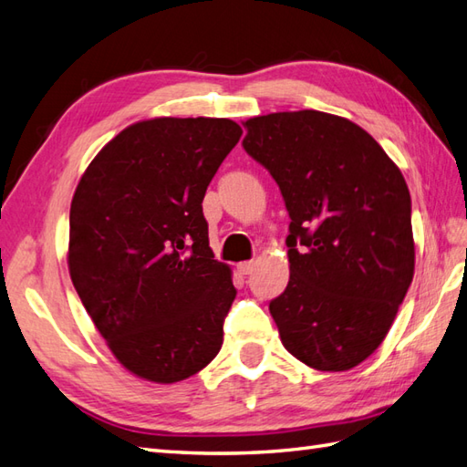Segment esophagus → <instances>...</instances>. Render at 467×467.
I'll use <instances>...</instances> for the list:
<instances>
[{
    "mask_svg": "<svg viewBox=\"0 0 467 467\" xmlns=\"http://www.w3.org/2000/svg\"><path fill=\"white\" fill-rule=\"evenodd\" d=\"M236 268L241 275H251L254 270V260H246V263H241Z\"/></svg>",
    "mask_w": 467,
    "mask_h": 467,
    "instance_id": "34e87169",
    "label": "esophagus"
}]
</instances>
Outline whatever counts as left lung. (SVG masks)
<instances>
[{"label":"left lung","mask_w":467,"mask_h":467,"mask_svg":"<svg viewBox=\"0 0 467 467\" xmlns=\"http://www.w3.org/2000/svg\"><path fill=\"white\" fill-rule=\"evenodd\" d=\"M244 127L290 216V280L268 306L280 340L310 368L350 370L382 344L414 276L408 184L348 119L306 109Z\"/></svg>","instance_id":"1"}]
</instances>
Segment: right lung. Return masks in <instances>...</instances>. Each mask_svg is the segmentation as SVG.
I'll return each instance as SVG.
<instances>
[{
  "mask_svg": "<svg viewBox=\"0 0 467 467\" xmlns=\"http://www.w3.org/2000/svg\"><path fill=\"white\" fill-rule=\"evenodd\" d=\"M241 135L231 119L140 121L75 189L73 286L117 360L149 382L184 380L223 346L236 288L209 246L202 199Z\"/></svg>",
  "mask_w": 467,
  "mask_h": 467,
  "instance_id": "obj_1",
  "label": "right lung"
}]
</instances>
